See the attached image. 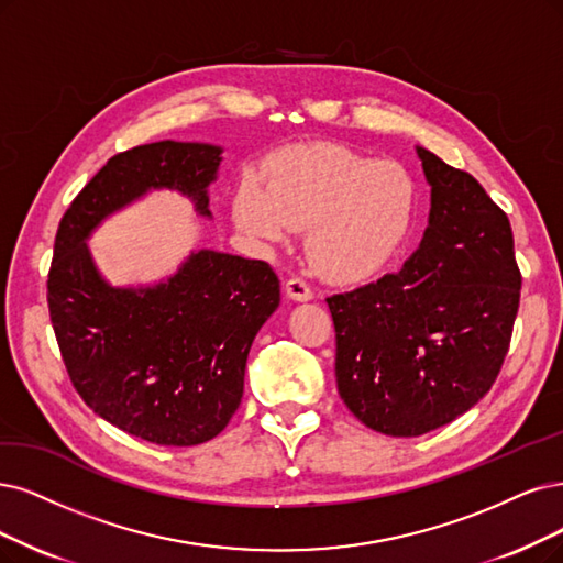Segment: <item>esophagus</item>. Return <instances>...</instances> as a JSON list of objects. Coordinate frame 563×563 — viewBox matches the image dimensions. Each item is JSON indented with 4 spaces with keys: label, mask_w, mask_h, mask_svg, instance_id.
I'll return each instance as SVG.
<instances>
[{
    "label": "esophagus",
    "mask_w": 563,
    "mask_h": 563,
    "mask_svg": "<svg viewBox=\"0 0 563 563\" xmlns=\"http://www.w3.org/2000/svg\"><path fill=\"white\" fill-rule=\"evenodd\" d=\"M285 292H287L289 299H295V301H310V299H313V289L306 285L303 278H289L285 283Z\"/></svg>",
    "instance_id": "1"
}]
</instances>
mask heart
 I'll list each match as a JSON object with an SVG mask.
<instances>
[{"label": "heart", "instance_id": "1", "mask_svg": "<svg viewBox=\"0 0 563 563\" xmlns=\"http://www.w3.org/2000/svg\"><path fill=\"white\" fill-rule=\"evenodd\" d=\"M418 185L406 166L336 143L280 155L266 187L243 180L234 216L247 234L268 241L306 229L308 257L336 283L378 274L406 243Z\"/></svg>", "mask_w": 563, "mask_h": 563}]
</instances>
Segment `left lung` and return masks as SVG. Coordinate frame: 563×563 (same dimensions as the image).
I'll return each mask as SVG.
<instances>
[{
	"label": "left lung",
	"mask_w": 563,
	"mask_h": 563,
	"mask_svg": "<svg viewBox=\"0 0 563 563\" xmlns=\"http://www.w3.org/2000/svg\"><path fill=\"white\" fill-rule=\"evenodd\" d=\"M429 227L399 274L327 297L343 404L387 435L450 424L492 389L522 274L508 216L471 174L418 148Z\"/></svg>",
	"instance_id": "1"
}]
</instances>
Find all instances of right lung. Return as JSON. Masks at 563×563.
I'll use <instances>...</instances> for the list:
<instances>
[{
    "label": "right lung",
    "mask_w": 563,
    "mask_h": 563,
    "mask_svg": "<svg viewBox=\"0 0 563 563\" xmlns=\"http://www.w3.org/2000/svg\"><path fill=\"white\" fill-rule=\"evenodd\" d=\"M220 148L159 141L113 155L62 216L48 271V310L71 385L99 418L157 445L218 435L243 397L250 345L280 303L266 262L192 253L178 274L143 289L101 280L86 239L151 187L190 197L201 216Z\"/></svg>",
    "instance_id": "right-lung-1"
}]
</instances>
